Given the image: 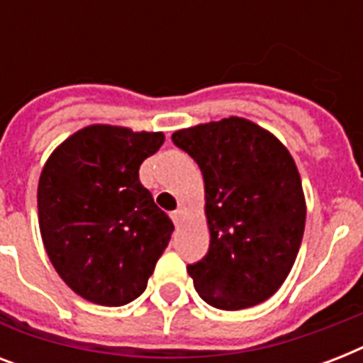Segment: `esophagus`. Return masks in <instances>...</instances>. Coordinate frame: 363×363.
Segmentation results:
<instances>
[{
	"instance_id": "34e87169",
	"label": "esophagus",
	"mask_w": 363,
	"mask_h": 363,
	"mask_svg": "<svg viewBox=\"0 0 363 363\" xmlns=\"http://www.w3.org/2000/svg\"><path fill=\"white\" fill-rule=\"evenodd\" d=\"M171 220L175 222V226H181V222L184 220V209H177L171 213Z\"/></svg>"
}]
</instances>
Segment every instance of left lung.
<instances>
[{
    "instance_id": "left-lung-1",
    "label": "left lung",
    "mask_w": 363,
    "mask_h": 363,
    "mask_svg": "<svg viewBox=\"0 0 363 363\" xmlns=\"http://www.w3.org/2000/svg\"><path fill=\"white\" fill-rule=\"evenodd\" d=\"M171 139L205 182L209 250L186 267L196 292L224 311L269 299L292 269L305 230L294 158L273 133L239 116L179 130Z\"/></svg>"
}]
</instances>
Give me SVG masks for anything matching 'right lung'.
Instances as JSON below:
<instances>
[{
	"instance_id": "right-lung-1",
	"label": "right lung",
	"mask_w": 363,
	"mask_h": 363,
	"mask_svg": "<svg viewBox=\"0 0 363 363\" xmlns=\"http://www.w3.org/2000/svg\"><path fill=\"white\" fill-rule=\"evenodd\" d=\"M162 131L82 128L60 145L37 188L39 228L54 269L81 298L118 307L139 298L173 222L139 181Z\"/></svg>"
}]
</instances>
